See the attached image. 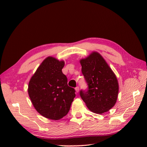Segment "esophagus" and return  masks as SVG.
Returning a JSON list of instances; mask_svg holds the SVG:
<instances>
[{
    "mask_svg": "<svg viewBox=\"0 0 147 147\" xmlns=\"http://www.w3.org/2000/svg\"><path fill=\"white\" fill-rule=\"evenodd\" d=\"M75 90H76V92H77V93H78L79 92V90H80V88L78 86H76V88H75Z\"/></svg>",
    "mask_w": 147,
    "mask_h": 147,
    "instance_id": "esophagus-1",
    "label": "esophagus"
}]
</instances>
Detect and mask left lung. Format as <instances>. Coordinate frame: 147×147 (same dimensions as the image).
Returning <instances> with one entry per match:
<instances>
[{
  "mask_svg": "<svg viewBox=\"0 0 147 147\" xmlns=\"http://www.w3.org/2000/svg\"><path fill=\"white\" fill-rule=\"evenodd\" d=\"M82 71L88 84L87 91H80V96L89 110L103 114L116 103L119 84L116 76L105 59L97 52H93L80 61Z\"/></svg>",
  "mask_w": 147,
  "mask_h": 147,
  "instance_id": "left-lung-1",
  "label": "left lung"
}]
</instances>
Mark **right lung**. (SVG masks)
<instances>
[{
    "label": "right lung",
    "mask_w": 147,
    "mask_h": 147,
    "mask_svg": "<svg viewBox=\"0 0 147 147\" xmlns=\"http://www.w3.org/2000/svg\"><path fill=\"white\" fill-rule=\"evenodd\" d=\"M64 61L53 57L43 60L31 78L28 92L34 107L49 119L59 120L67 115L75 97V90L67 85L62 73Z\"/></svg>",
    "instance_id": "1"
}]
</instances>
